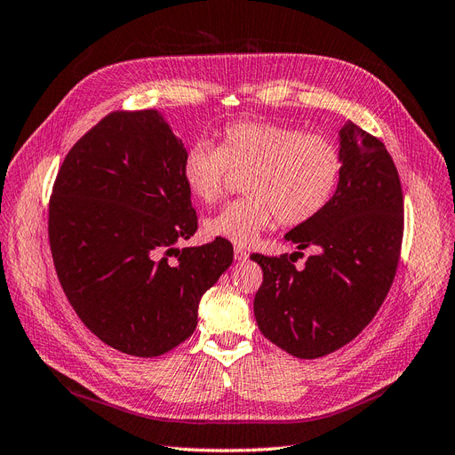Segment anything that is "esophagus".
<instances>
[{"label":"esophagus","mask_w":455,"mask_h":455,"mask_svg":"<svg viewBox=\"0 0 455 455\" xmlns=\"http://www.w3.org/2000/svg\"><path fill=\"white\" fill-rule=\"evenodd\" d=\"M250 255H248V251H245L243 248H240V245H236L235 248V259L236 261H245V259H248Z\"/></svg>","instance_id":"obj_1"}]
</instances>
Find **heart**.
<instances>
[{
  "mask_svg": "<svg viewBox=\"0 0 455 455\" xmlns=\"http://www.w3.org/2000/svg\"><path fill=\"white\" fill-rule=\"evenodd\" d=\"M242 179L245 196L205 220V232L238 245L253 243L275 227H299L323 212L339 185L343 154L337 142L301 127L275 122H236L219 145L198 140L180 162L194 198L213 205L223 198L230 173Z\"/></svg>",
  "mask_w": 455,
  "mask_h": 455,
  "instance_id": "obj_1",
  "label": "heart"
}]
</instances>
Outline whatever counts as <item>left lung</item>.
Here are the masks:
<instances>
[{
	"mask_svg": "<svg viewBox=\"0 0 455 455\" xmlns=\"http://www.w3.org/2000/svg\"><path fill=\"white\" fill-rule=\"evenodd\" d=\"M343 173L331 202L285 240L291 255L253 253L263 268L257 326L295 358H320L350 343L391 290L404 235V198L383 142L355 124L341 129ZM315 247L303 269L294 261Z\"/></svg>",
	"mask_w": 455,
	"mask_h": 455,
	"instance_id": "obj_1",
	"label": "left lung"
}]
</instances>
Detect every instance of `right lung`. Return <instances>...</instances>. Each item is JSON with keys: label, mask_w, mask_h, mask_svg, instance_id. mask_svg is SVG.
<instances>
[{"label": "right lung", "mask_w": 455, "mask_h": 455, "mask_svg": "<svg viewBox=\"0 0 455 455\" xmlns=\"http://www.w3.org/2000/svg\"><path fill=\"white\" fill-rule=\"evenodd\" d=\"M185 152L156 110L112 112L70 148L49 198L51 255L68 303L102 343L132 356L188 339L202 295L232 263L223 238L175 248L198 230Z\"/></svg>", "instance_id": "add662e5"}]
</instances>
